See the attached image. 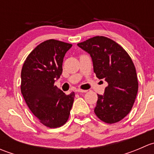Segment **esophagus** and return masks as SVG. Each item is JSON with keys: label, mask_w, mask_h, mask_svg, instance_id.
<instances>
[{"label": "esophagus", "mask_w": 154, "mask_h": 154, "mask_svg": "<svg viewBox=\"0 0 154 154\" xmlns=\"http://www.w3.org/2000/svg\"><path fill=\"white\" fill-rule=\"evenodd\" d=\"M76 91H77V92L84 93V92H86L87 90H83V89H80V88H77V89H76Z\"/></svg>", "instance_id": "1"}]
</instances>
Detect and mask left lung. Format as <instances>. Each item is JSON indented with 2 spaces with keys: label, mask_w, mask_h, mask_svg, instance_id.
I'll use <instances>...</instances> for the list:
<instances>
[{
  "label": "left lung",
  "mask_w": 154,
  "mask_h": 154,
  "mask_svg": "<svg viewBox=\"0 0 154 154\" xmlns=\"http://www.w3.org/2000/svg\"><path fill=\"white\" fill-rule=\"evenodd\" d=\"M77 45L91 56L96 77L108 83L104 94H97L94 113L105 123L120 122L131 110L139 88L131 58L122 46L105 36L92 37Z\"/></svg>",
  "instance_id": "left-lung-1"
}]
</instances>
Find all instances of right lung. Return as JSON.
<instances>
[{
    "label": "right lung",
    "instance_id": "1",
    "mask_svg": "<svg viewBox=\"0 0 154 154\" xmlns=\"http://www.w3.org/2000/svg\"><path fill=\"white\" fill-rule=\"evenodd\" d=\"M71 46L58 40H46L31 51L21 69L24 100L39 122L50 128L67 122L74 103V92L67 95L54 86L63 73L65 54Z\"/></svg>",
    "mask_w": 154,
    "mask_h": 154
}]
</instances>
